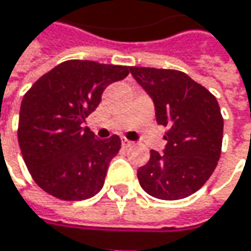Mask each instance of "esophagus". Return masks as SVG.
<instances>
[{
    "mask_svg": "<svg viewBox=\"0 0 251 251\" xmlns=\"http://www.w3.org/2000/svg\"><path fill=\"white\" fill-rule=\"evenodd\" d=\"M132 145H133V142H132V141H129V139H122V147H124V148H129V147H132Z\"/></svg>",
    "mask_w": 251,
    "mask_h": 251,
    "instance_id": "1",
    "label": "esophagus"
}]
</instances>
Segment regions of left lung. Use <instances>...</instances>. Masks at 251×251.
<instances>
[{
    "label": "left lung",
    "mask_w": 251,
    "mask_h": 251,
    "mask_svg": "<svg viewBox=\"0 0 251 251\" xmlns=\"http://www.w3.org/2000/svg\"><path fill=\"white\" fill-rule=\"evenodd\" d=\"M130 74L152 99L157 124L169 127L164 152L151 150L150 161L138 169L139 184L157 199L187 198L218 164L224 130L220 104L181 71L130 67Z\"/></svg>",
    "instance_id": "8db88e82"
}]
</instances>
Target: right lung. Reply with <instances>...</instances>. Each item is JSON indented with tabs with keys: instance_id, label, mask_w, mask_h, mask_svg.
<instances>
[{
	"instance_id": "right-lung-1",
	"label": "right lung",
	"mask_w": 251,
	"mask_h": 251,
	"mask_svg": "<svg viewBox=\"0 0 251 251\" xmlns=\"http://www.w3.org/2000/svg\"><path fill=\"white\" fill-rule=\"evenodd\" d=\"M129 71L130 67L71 59L25 93L19 145L33 180L45 192L62 201H82L100 192L121 138L96 139L82 124L101 101L104 88Z\"/></svg>"
}]
</instances>
